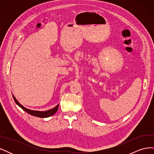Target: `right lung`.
Instances as JSON below:
<instances>
[{
	"label": "right lung",
	"instance_id": "1",
	"mask_svg": "<svg viewBox=\"0 0 154 154\" xmlns=\"http://www.w3.org/2000/svg\"><path fill=\"white\" fill-rule=\"evenodd\" d=\"M13 97L14 99V101H15L16 104L20 106V108L24 110L25 112H26L27 113H28L32 116H36V117H38V118H48L50 117V116H53V114H54L56 112H57L58 109V106H59V104H58L55 107H54L53 109H50L46 111H39V110H30L26 108L23 105H22L19 102L17 101V100L15 98V97L13 95Z\"/></svg>",
	"mask_w": 154,
	"mask_h": 154
}]
</instances>
